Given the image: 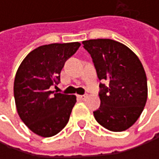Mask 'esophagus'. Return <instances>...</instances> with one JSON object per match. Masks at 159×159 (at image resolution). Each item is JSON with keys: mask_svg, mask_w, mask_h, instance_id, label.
I'll return each mask as SVG.
<instances>
[{"mask_svg": "<svg viewBox=\"0 0 159 159\" xmlns=\"http://www.w3.org/2000/svg\"><path fill=\"white\" fill-rule=\"evenodd\" d=\"M87 98V96L86 95H82V96H78V98H80L81 100H84L85 98Z\"/></svg>", "mask_w": 159, "mask_h": 159, "instance_id": "1", "label": "esophagus"}]
</instances>
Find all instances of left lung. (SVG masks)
Wrapping results in <instances>:
<instances>
[{
    "label": "left lung",
    "mask_w": 159,
    "mask_h": 159,
    "mask_svg": "<svg viewBox=\"0 0 159 159\" xmlns=\"http://www.w3.org/2000/svg\"><path fill=\"white\" fill-rule=\"evenodd\" d=\"M91 55L100 84L96 120L111 132H122L133 126L142 114L147 99V80L137 55L124 44L109 39L82 42Z\"/></svg>",
    "instance_id": "1"
}]
</instances>
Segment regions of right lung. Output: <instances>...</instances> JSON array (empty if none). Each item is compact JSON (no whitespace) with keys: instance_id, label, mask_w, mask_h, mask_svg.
<instances>
[{"instance_id":"1","label":"right lung","mask_w":159,"mask_h":159,"mask_svg":"<svg viewBox=\"0 0 159 159\" xmlns=\"http://www.w3.org/2000/svg\"><path fill=\"white\" fill-rule=\"evenodd\" d=\"M79 42L43 45L29 52L16 72L14 94L18 115L34 134L50 137L67 124L76 103L75 95L50 91L60 81L65 61L74 55Z\"/></svg>"}]
</instances>
